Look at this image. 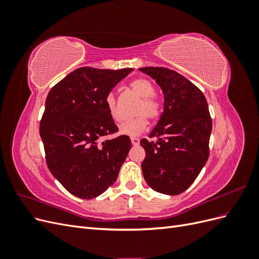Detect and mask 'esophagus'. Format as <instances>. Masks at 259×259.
<instances>
[{"mask_svg":"<svg viewBox=\"0 0 259 259\" xmlns=\"http://www.w3.org/2000/svg\"><path fill=\"white\" fill-rule=\"evenodd\" d=\"M131 140H132V144H133V146H137V145H139V138H137V137H132V138H131Z\"/></svg>","mask_w":259,"mask_h":259,"instance_id":"1","label":"esophagus"}]
</instances>
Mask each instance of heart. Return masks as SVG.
Returning a JSON list of instances; mask_svg holds the SVG:
<instances>
[{
    "label": "heart",
    "mask_w": 259,
    "mask_h": 259,
    "mask_svg": "<svg viewBox=\"0 0 259 259\" xmlns=\"http://www.w3.org/2000/svg\"><path fill=\"white\" fill-rule=\"evenodd\" d=\"M131 90L137 96L142 97L135 113L138 114L134 119L128 120L120 125V133L128 136L142 134L147 126V117L149 120H156L162 113L161 100L154 95L155 89L153 84L144 77L133 80L130 84ZM107 110L115 122L122 120V114L117 105L116 97L113 93H109L105 99Z\"/></svg>",
    "instance_id": "heart-1"
}]
</instances>
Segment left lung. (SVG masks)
<instances>
[{
    "mask_svg": "<svg viewBox=\"0 0 259 259\" xmlns=\"http://www.w3.org/2000/svg\"><path fill=\"white\" fill-rule=\"evenodd\" d=\"M160 85L164 111L140 145L146 158L142 169L147 184L160 193L176 195L189 188L209 155L211 117L204 94L178 72L163 67L140 68Z\"/></svg>",
    "mask_w": 259,
    "mask_h": 259,
    "instance_id": "obj_1",
    "label": "left lung"
}]
</instances>
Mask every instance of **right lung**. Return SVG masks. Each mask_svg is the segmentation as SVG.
<instances>
[{
    "mask_svg": "<svg viewBox=\"0 0 259 259\" xmlns=\"http://www.w3.org/2000/svg\"><path fill=\"white\" fill-rule=\"evenodd\" d=\"M132 68L82 67L53 86L40 135L53 176L75 197L90 200L112 186L132 147L109 114L105 99Z\"/></svg>",
    "mask_w": 259,
    "mask_h": 259,
    "instance_id": "add662e5",
    "label": "right lung"
}]
</instances>
